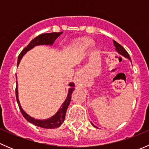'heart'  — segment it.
<instances>
[{"label":"heart","mask_w":149,"mask_h":149,"mask_svg":"<svg viewBox=\"0 0 149 149\" xmlns=\"http://www.w3.org/2000/svg\"><path fill=\"white\" fill-rule=\"evenodd\" d=\"M93 42V40L91 38H88V37H84V38H81L80 40H79L78 41H76L75 42V45H81V46H88L89 45H91Z\"/></svg>","instance_id":"1"}]
</instances>
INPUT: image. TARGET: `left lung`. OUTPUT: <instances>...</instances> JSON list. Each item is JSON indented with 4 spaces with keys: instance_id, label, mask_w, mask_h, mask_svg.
I'll list each match as a JSON object with an SVG mask.
<instances>
[{
    "instance_id": "obj_1",
    "label": "left lung",
    "mask_w": 149,
    "mask_h": 149,
    "mask_svg": "<svg viewBox=\"0 0 149 149\" xmlns=\"http://www.w3.org/2000/svg\"><path fill=\"white\" fill-rule=\"evenodd\" d=\"M113 43H114V45H115V49H116L117 52H118V53L120 54V55H121L122 56L125 57V58H127V59H128L129 61H130V62L132 63L131 59H130V56H129V55H128V53H127V51L125 49V48L123 47H122L120 45L118 44V43L117 42H115V40H113ZM91 124H92V125L94 126V127H96V126L94 125L93 123H91Z\"/></svg>"
}]
</instances>
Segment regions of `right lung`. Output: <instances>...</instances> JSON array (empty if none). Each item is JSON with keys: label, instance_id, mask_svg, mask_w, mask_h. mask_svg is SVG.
<instances>
[{"label": "right lung", "instance_id": "1", "mask_svg": "<svg viewBox=\"0 0 149 149\" xmlns=\"http://www.w3.org/2000/svg\"><path fill=\"white\" fill-rule=\"evenodd\" d=\"M63 34L62 32H52V33H46V34H42L40 35L37 36V37L34 39V40H31L29 44L28 45L27 47L24 48L23 50L22 51L20 54H19V57H18V61H17V66L19 65V63H20L21 60L23 58L24 55L29 51L30 49H31L32 48H34L35 46L38 45H52L54 43V42L56 40V39L59 37L61 34ZM16 79H17V76L16 75ZM69 88L68 92V96L66 97L65 100L64 101V102L62 104V105L61 106L60 109H58V112L55 114L51 118H47L45 120H37L35 118H32V117L30 116L29 115H28L26 112L23 109V108L22 107L20 104V102L19 100V94H18V83L17 81H16V100H17L18 105L19 107V109H20L21 112H22V115L24 116V118L28 122H29L30 123H32L33 125L36 126H38V127H42V128H46V129H52V128H57V127H60L61 125V124H63L64 122L65 118V113L66 110L68 109V107L69 104L70 102V100H71V94L73 93V91L75 90V84L73 82L71 83H69Z\"/></svg>", "mask_w": 149, "mask_h": 149}]
</instances>
